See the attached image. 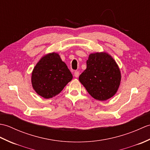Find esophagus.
I'll use <instances>...</instances> for the list:
<instances>
[{"instance_id":"1","label":"esophagus","mask_w":150,"mask_h":150,"mask_svg":"<svg viewBox=\"0 0 150 150\" xmlns=\"http://www.w3.org/2000/svg\"><path fill=\"white\" fill-rule=\"evenodd\" d=\"M74 76L75 77H79V71H76L74 72Z\"/></svg>"}]
</instances>
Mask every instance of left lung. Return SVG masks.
Returning <instances> with one entry per match:
<instances>
[{"label":"left lung","mask_w":150,"mask_h":150,"mask_svg":"<svg viewBox=\"0 0 150 150\" xmlns=\"http://www.w3.org/2000/svg\"><path fill=\"white\" fill-rule=\"evenodd\" d=\"M87 68L79 76V81L91 97L106 100L117 93L121 81L120 69L112 57L106 52L91 53Z\"/></svg>","instance_id":"left-lung-1"}]
</instances>
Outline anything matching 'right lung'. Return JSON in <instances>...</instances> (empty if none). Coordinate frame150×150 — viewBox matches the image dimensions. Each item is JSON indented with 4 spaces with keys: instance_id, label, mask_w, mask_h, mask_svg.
<instances>
[{
    "instance_id": "obj_1",
    "label": "right lung",
    "mask_w": 150,
    "mask_h": 150,
    "mask_svg": "<svg viewBox=\"0 0 150 150\" xmlns=\"http://www.w3.org/2000/svg\"><path fill=\"white\" fill-rule=\"evenodd\" d=\"M73 75L57 53L44 55L37 62L31 74V84L36 93L45 98L58 95Z\"/></svg>"
}]
</instances>
